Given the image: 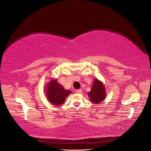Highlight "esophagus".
Instances as JSON below:
<instances>
[{
  "label": "esophagus",
  "mask_w": 151,
  "mask_h": 151,
  "mask_svg": "<svg viewBox=\"0 0 151 151\" xmlns=\"http://www.w3.org/2000/svg\"><path fill=\"white\" fill-rule=\"evenodd\" d=\"M76 92L77 93H78V94H81V93H82V89H78V90H76Z\"/></svg>",
  "instance_id": "34e87169"
}]
</instances>
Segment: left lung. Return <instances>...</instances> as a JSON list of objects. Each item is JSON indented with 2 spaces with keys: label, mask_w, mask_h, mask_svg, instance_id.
Here are the masks:
<instances>
[{
  "label": "left lung",
  "mask_w": 151,
  "mask_h": 151,
  "mask_svg": "<svg viewBox=\"0 0 151 151\" xmlns=\"http://www.w3.org/2000/svg\"><path fill=\"white\" fill-rule=\"evenodd\" d=\"M106 89L103 82L95 78L92 88L88 94L91 101L95 104H99L106 98Z\"/></svg>",
  "instance_id": "obj_1"
}]
</instances>
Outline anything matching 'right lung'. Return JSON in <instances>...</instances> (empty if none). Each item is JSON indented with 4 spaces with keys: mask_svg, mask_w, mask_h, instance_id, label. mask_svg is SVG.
<instances>
[{
    "mask_svg": "<svg viewBox=\"0 0 151 151\" xmlns=\"http://www.w3.org/2000/svg\"><path fill=\"white\" fill-rule=\"evenodd\" d=\"M71 93V91L65 89L59 84L56 79H51L45 86V94L48 101L56 106L64 103Z\"/></svg>",
    "mask_w": 151,
    "mask_h": 151,
    "instance_id": "1",
    "label": "right lung"
}]
</instances>
